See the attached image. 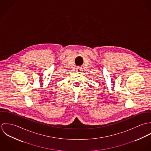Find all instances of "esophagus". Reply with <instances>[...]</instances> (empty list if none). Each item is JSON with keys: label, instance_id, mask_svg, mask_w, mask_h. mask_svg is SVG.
<instances>
[{"label": "esophagus", "instance_id": "1", "mask_svg": "<svg viewBox=\"0 0 151 151\" xmlns=\"http://www.w3.org/2000/svg\"><path fill=\"white\" fill-rule=\"evenodd\" d=\"M81 68L80 67H77L76 68V71H77V72H80V71H81Z\"/></svg>", "mask_w": 151, "mask_h": 151}]
</instances>
